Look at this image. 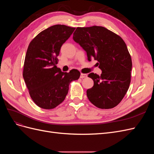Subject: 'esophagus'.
Listing matches in <instances>:
<instances>
[{
  "label": "esophagus",
  "instance_id": "esophagus-1",
  "mask_svg": "<svg viewBox=\"0 0 154 154\" xmlns=\"http://www.w3.org/2000/svg\"><path fill=\"white\" fill-rule=\"evenodd\" d=\"M87 76V75L86 74H83V73L80 74V78H86Z\"/></svg>",
  "mask_w": 154,
  "mask_h": 154
}]
</instances>
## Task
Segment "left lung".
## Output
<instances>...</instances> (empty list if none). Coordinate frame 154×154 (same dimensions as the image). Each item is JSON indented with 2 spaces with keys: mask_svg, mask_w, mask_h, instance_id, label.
I'll return each mask as SVG.
<instances>
[{
  "mask_svg": "<svg viewBox=\"0 0 154 154\" xmlns=\"http://www.w3.org/2000/svg\"><path fill=\"white\" fill-rule=\"evenodd\" d=\"M73 40L84 49L88 61L96 60L101 75L88 76L94 85L87 91L88 99L102 109L117 106L127 93L130 83L132 63L127 45L119 36L101 26L77 27Z\"/></svg>",
  "mask_w": 154,
  "mask_h": 154,
  "instance_id": "obj_1",
  "label": "left lung"
}]
</instances>
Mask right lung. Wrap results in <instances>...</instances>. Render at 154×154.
<instances>
[{"label": "right lung", "instance_id": "obj_1", "mask_svg": "<svg viewBox=\"0 0 154 154\" xmlns=\"http://www.w3.org/2000/svg\"><path fill=\"white\" fill-rule=\"evenodd\" d=\"M74 29L65 25L51 26L40 32L28 46L23 78L32 100L40 108L52 109L62 103L70 83L80 78L78 70L64 72L56 66L62 45Z\"/></svg>", "mask_w": 154, "mask_h": 154}]
</instances>
